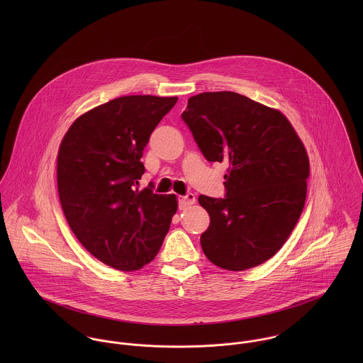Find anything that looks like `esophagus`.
Here are the masks:
<instances>
[{
  "label": "esophagus",
  "mask_w": 363,
  "mask_h": 363,
  "mask_svg": "<svg viewBox=\"0 0 363 363\" xmlns=\"http://www.w3.org/2000/svg\"><path fill=\"white\" fill-rule=\"evenodd\" d=\"M194 203H196V196L193 193H189V194H186L184 197H182L179 200V208L180 209H186V208L193 206Z\"/></svg>",
  "instance_id": "1"
}]
</instances>
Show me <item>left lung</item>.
Masks as SVG:
<instances>
[{
    "instance_id": "1",
    "label": "left lung",
    "mask_w": 363,
    "mask_h": 363,
    "mask_svg": "<svg viewBox=\"0 0 363 363\" xmlns=\"http://www.w3.org/2000/svg\"><path fill=\"white\" fill-rule=\"evenodd\" d=\"M208 162H226L225 197L200 196L211 218L201 235L215 265L243 271L271 259L306 200L309 157L288 118L236 92H204L182 113Z\"/></svg>"
}]
</instances>
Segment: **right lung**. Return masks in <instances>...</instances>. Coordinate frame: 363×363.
I'll return each instance as SVG.
<instances>
[{
	"label": "right lung",
	"instance_id": "1",
	"mask_svg": "<svg viewBox=\"0 0 363 363\" xmlns=\"http://www.w3.org/2000/svg\"><path fill=\"white\" fill-rule=\"evenodd\" d=\"M177 98L134 95L78 117L57 157V186L67 222L81 245L104 264L134 271L152 261L177 211L174 194L138 190L152 131Z\"/></svg>",
	"mask_w": 363,
	"mask_h": 363
}]
</instances>
